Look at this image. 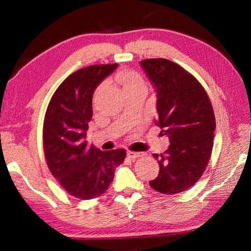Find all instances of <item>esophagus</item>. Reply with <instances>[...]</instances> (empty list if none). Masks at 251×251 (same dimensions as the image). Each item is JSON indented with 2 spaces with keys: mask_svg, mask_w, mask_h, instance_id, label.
Segmentation results:
<instances>
[{
  "mask_svg": "<svg viewBox=\"0 0 251 251\" xmlns=\"http://www.w3.org/2000/svg\"><path fill=\"white\" fill-rule=\"evenodd\" d=\"M127 155H128V157L132 158V159H136V158H139L143 155L142 152H132V151H128L127 152Z\"/></svg>",
  "mask_w": 251,
  "mask_h": 251,
  "instance_id": "obj_1",
  "label": "esophagus"
}]
</instances>
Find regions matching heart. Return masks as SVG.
Masks as SVG:
<instances>
[{
	"label": "heart",
	"mask_w": 251,
	"mask_h": 251,
	"mask_svg": "<svg viewBox=\"0 0 251 251\" xmlns=\"http://www.w3.org/2000/svg\"><path fill=\"white\" fill-rule=\"evenodd\" d=\"M116 81L121 84L123 90H129L139 85H145L139 73L135 71H121L116 74Z\"/></svg>",
	"instance_id": "1"
}]
</instances>
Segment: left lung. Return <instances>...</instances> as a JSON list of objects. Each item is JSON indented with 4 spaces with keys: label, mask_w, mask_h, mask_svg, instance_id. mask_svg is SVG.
<instances>
[{
    "label": "left lung",
    "mask_w": 251,
    "mask_h": 251,
    "mask_svg": "<svg viewBox=\"0 0 251 251\" xmlns=\"http://www.w3.org/2000/svg\"><path fill=\"white\" fill-rule=\"evenodd\" d=\"M140 63L156 89L154 122L170 142L164 154H154L159 173L149 183L159 193H180L197 182L209 162L216 129L214 109L201 84L177 63L163 58Z\"/></svg>",
    "instance_id": "8db88e82"
}]
</instances>
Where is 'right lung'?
<instances>
[{
    "instance_id": "add662e5",
    "label": "right lung",
    "mask_w": 251,
    "mask_h": 251,
    "mask_svg": "<svg viewBox=\"0 0 251 251\" xmlns=\"http://www.w3.org/2000/svg\"><path fill=\"white\" fill-rule=\"evenodd\" d=\"M116 68L117 63L79 69L59 85L47 106L43 126L47 166L76 199L92 200L103 194L113 181L115 168L126 157L124 149L101 151L86 142L95 89Z\"/></svg>"
}]
</instances>
